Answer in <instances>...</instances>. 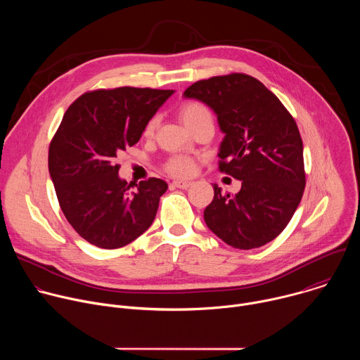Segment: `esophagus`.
I'll use <instances>...</instances> for the list:
<instances>
[{
	"instance_id": "obj_1",
	"label": "esophagus",
	"mask_w": 360,
	"mask_h": 360,
	"mask_svg": "<svg viewBox=\"0 0 360 360\" xmlns=\"http://www.w3.org/2000/svg\"><path fill=\"white\" fill-rule=\"evenodd\" d=\"M172 185L179 189H188L192 185V182L191 181H174Z\"/></svg>"
}]
</instances>
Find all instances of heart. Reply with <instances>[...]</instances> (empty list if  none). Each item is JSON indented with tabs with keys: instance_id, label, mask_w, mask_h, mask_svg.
<instances>
[{
	"instance_id": "1",
	"label": "heart",
	"mask_w": 360,
	"mask_h": 360,
	"mask_svg": "<svg viewBox=\"0 0 360 360\" xmlns=\"http://www.w3.org/2000/svg\"><path fill=\"white\" fill-rule=\"evenodd\" d=\"M179 118L185 124V127L192 131L200 122L212 121V114H211L210 108L205 104H202V102L189 101V102H185V104L179 108ZM157 122H158L157 118H152L146 124L143 134L148 136L152 135L153 131H155V128H157ZM164 168L168 174H171L174 176H188L193 172L195 162L188 155H174L165 162Z\"/></svg>"
}]
</instances>
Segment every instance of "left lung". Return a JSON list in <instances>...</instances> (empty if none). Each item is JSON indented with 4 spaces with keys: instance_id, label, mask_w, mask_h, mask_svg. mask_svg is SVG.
I'll use <instances>...</instances> for the list:
<instances>
[{
    "instance_id": "8db88e82",
    "label": "left lung",
    "mask_w": 360,
    "mask_h": 360,
    "mask_svg": "<svg viewBox=\"0 0 360 360\" xmlns=\"http://www.w3.org/2000/svg\"><path fill=\"white\" fill-rule=\"evenodd\" d=\"M184 95L214 110L225 134L219 171L242 182L233 196L214 185L205 222L233 248L266 245L292 219L306 184L303 143L293 117L261 81L240 72L200 79Z\"/></svg>"
}]
</instances>
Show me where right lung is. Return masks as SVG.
<instances>
[{
  "instance_id": "1",
  "label": "right lung",
  "mask_w": 360,
  "mask_h": 360,
  "mask_svg": "<svg viewBox=\"0 0 360 360\" xmlns=\"http://www.w3.org/2000/svg\"><path fill=\"white\" fill-rule=\"evenodd\" d=\"M174 89L120 86L82 94L67 110L48 150L60 207L86 242L122 248L155 219L168 184L149 178L131 191L117 153L135 145Z\"/></svg>"
}]
</instances>
